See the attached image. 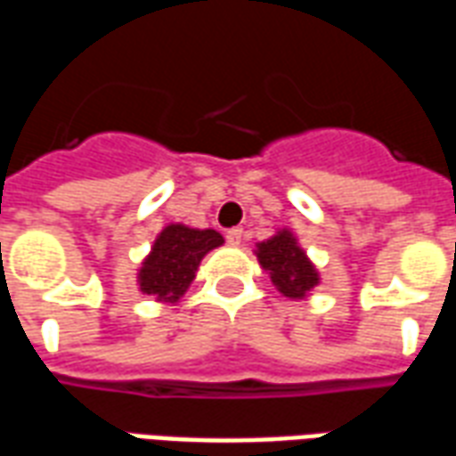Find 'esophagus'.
<instances>
[{
	"label": "esophagus",
	"mask_w": 456,
	"mask_h": 456,
	"mask_svg": "<svg viewBox=\"0 0 456 456\" xmlns=\"http://www.w3.org/2000/svg\"><path fill=\"white\" fill-rule=\"evenodd\" d=\"M227 241H229V244H232V247H239V244L244 241V229H239V227L229 229V232H227Z\"/></svg>",
	"instance_id": "34e87169"
}]
</instances>
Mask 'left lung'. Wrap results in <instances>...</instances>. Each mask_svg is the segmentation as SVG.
<instances>
[{"label":"left lung","instance_id":"8db88e82","mask_svg":"<svg viewBox=\"0 0 456 456\" xmlns=\"http://www.w3.org/2000/svg\"><path fill=\"white\" fill-rule=\"evenodd\" d=\"M256 256L258 264L271 273L273 286L286 297L300 300L320 283L315 266L310 264L305 251L297 247V239L288 229H281L276 237L261 241Z\"/></svg>","mask_w":456,"mask_h":456}]
</instances>
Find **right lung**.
I'll list each match as a JSON object with an SVG mask.
<instances>
[{"label": "right lung", "instance_id": "right-lung-1", "mask_svg": "<svg viewBox=\"0 0 456 456\" xmlns=\"http://www.w3.org/2000/svg\"><path fill=\"white\" fill-rule=\"evenodd\" d=\"M224 244L215 229H190L185 224H168L153 241L151 254L139 271L141 293L163 303H175L195 278L202 256Z\"/></svg>", "mask_w": 456, "mask_h": 456}]
</instances>
